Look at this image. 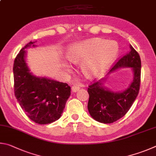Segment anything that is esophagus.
Returning <instances> with one entry per match:
<instances>
[{"label": "esophagus", "mask_w": 156, "mask_h": 156, "mask_svg": "<svg viewBox=\"0 0 156 156\" xmlns=\"http://www.w3.org/2000/svg\"><path fill=\"white\" fill-rule=\"evenodd\" d=\"M80 89V87H79L78 86L75 85V86H72V88H71V90H72L73 92H77Z\"/></svg>", "instance_id": "34e87169"}]
</instances>
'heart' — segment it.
Masks as SVG:
<instances>
[{
	"label": "heart",
	"mask_w": 156,
	"mask_h": 156,
	"mask_svg": "<svg viewBox=\"0 0 156 156\" xmlns=\"http://www.w3.org/2000/svg\"><path fill=\"white\" fill-rule=\"evenodd\" d=\"M116 42L95 37L73 44L68 51V58L80 63L83 73L90 79L101 76L110 68L119 54Z\"/></svg>",
	"instance_id": "1"
}]
</instances>
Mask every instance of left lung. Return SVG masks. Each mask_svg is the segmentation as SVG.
I'll use <instances>...</instances> for the list:
<instances>
[{
	"instance_id": "8db88e82",
	"label": "left lung",
	"mask_w": 156,
	"mask_h": 156,
	"mask_svg": "<svg viewBox=\"0 0 156 156\" xmlns=\"http://www.w3.org/2000/svg\"><path fill=\"white\" fill-rule=\"evenodd\" d=\"M130 51L120 59L110 73L121 68H131L133 80L122 92H114L103 86L105 79L91 84L88 88V109L95 121L102 123H112L121 119L132 107L138 96L140 83L141 61L139 54L132 45Z\"/></svg>"
}]
</instances>
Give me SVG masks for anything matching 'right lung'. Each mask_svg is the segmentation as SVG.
I'll return each mask as SVG.
<instances>
[{"label":"right lung","instance_id":"right-lung-1","mask_svg":"<svg viewBox=\"0 0 156 156\" xmlns=\"http://www.w3.org/2000/svg\"><path fill=\"white\" fill-rule=\"evenodd\" d=\"M30 42L21 49L13 64L14 94L29 118L37 124L45 125L58 120L70 95V87L47 77L37 76L30 72L26 62L25 49L35 47Z\"/></svg>","mask_w":156,"mask_h":156}]
</instances>
